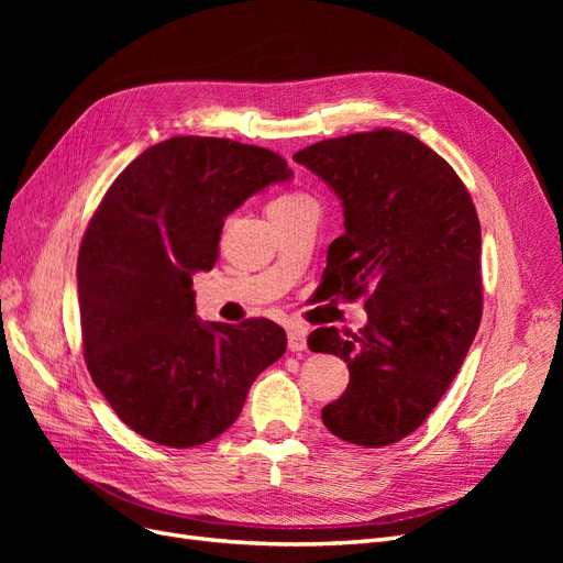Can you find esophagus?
Masks as SVG:
<instances>
[{
  "mask_svg": "<svg viewBox=\"0 0 563 563\" xmlns=\"http://www.w3.org/2000/svg\"><path fill=\"white\" fill-rule=\"evenodd\" d=\"M305 347H308V331L300 327H288V350L298 354Z\"/></svg>",
  "mask_w": 563,
  "mask_h": 563,
  "instance_id": "obj_1",
  "label": "esophagus"
}]
</instances>
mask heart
I'll list each match as a JSON object with an SVG mask.
<instances>
[{
    "label": "heart",
    "instance_id": "heart-1",
    "mask_svg": "<svg viewBox=\"0 0 563 563\" xmlns=\"http://www.w3.org/2000/svg\"><path fill=\"white\" fill-rule=\"evenodd\" d=\"M300 199H308V197H305V195H298V192L282 195V197H277L275 201H272L269 207H291V203H296V201H300Z\"/></svg>",
    "mask_w": 563,
    "mask_h": 563
}]
</instances>
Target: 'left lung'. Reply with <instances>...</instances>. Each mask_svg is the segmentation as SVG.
<instances>
[{
    "label": "left lung",
    "instance_id": "8db88e82",
    "mask_svg": "<svg viewBox=\"0 0 563 563\" xmlns=\"http://www.w3.org/2000/svg\"><path fill=\"white\" fill-rule=\"evenodd\" d=\"M343 203L327 298L366 296V327L310 333L312 352L350 368L321 420L366 449L416 432L463 366L482 321V228L463 180L416 135L352 133L296 152Z\"/></svg>",
    "mask_w": 563,
    "mask_h": 563
}]
</instances>
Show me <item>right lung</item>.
I'll return each mask as SVG.
<instances>
[{"label": "right lung", "instance_id": "right-lung-1", "mask_svg": "<svg viewBox=\"0 0 563 563\" xmlns=\"http://www.w3.org/2000/svg\"><path fill=\"white\" fill-rule=\"evenodd\" d=\"M291 176L272 150L176 135L135 157L98 203L77 261L84 360L133 432L207 444L286 352L269 319L201 321L192 275L216 265L225 218Z\"/></svg>", "mask_w": 563, "mask_h": 563}]
</instances>
